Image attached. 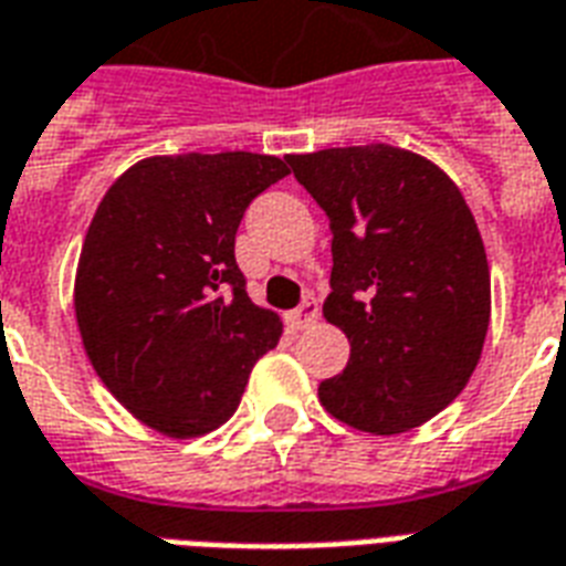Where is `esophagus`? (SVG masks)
<instances>
[{"label":"esophagus","instance_id":"1","mask_svg":"<svg viewBox=\"0 0 566 566\" xmlns=\"http://www.w3.org/2000/svg\"><path fill=\"white\" fill-rule=\"evenodd\" d=\"M317 321V300H305L300 308H294V312H287V326L294 329V333H300V329H305V326H312Z\"/></svg>","mask_w":566,"mask_h":566}]
</instances>
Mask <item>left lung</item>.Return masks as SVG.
Here are the masks:
<instances>
[{"instance_id":"obj_1","label":"left lung","mask_w":566,"mask_h":566,"mask_svg":"<svg viewBox=\"0 0 566 566\" xmlns=\"http://www.w3.org/2000/svg\"><path fill=\"white\" fill-rule=\"evenodd\" d=\"M324 207L333 275L324 317L350 342L317 396L359 432L401 434L459 396L483 354L492 282L483 237L441 167L389 144L287 155Z\"/></svg>"}]
</instances>
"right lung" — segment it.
<instances>
[{
	"mask_svg": "<svg viewBox=\"0 0 566 566\" xmlns=\"http://www.w3.org/2000/svg\"><path fill=\"white\" fill-rule=\"evenodd\" d=\"M291 174L275 155H153L102 198L74 275V315L95 375L132 417L198 438L237 411L282 317L245 294L242 212Z\"/></svg>",
	"mask_w": 566,
	"mask_h": 566,
	"instance_id": "add662e5",
	"label": "right lung"
}]
</instances>
